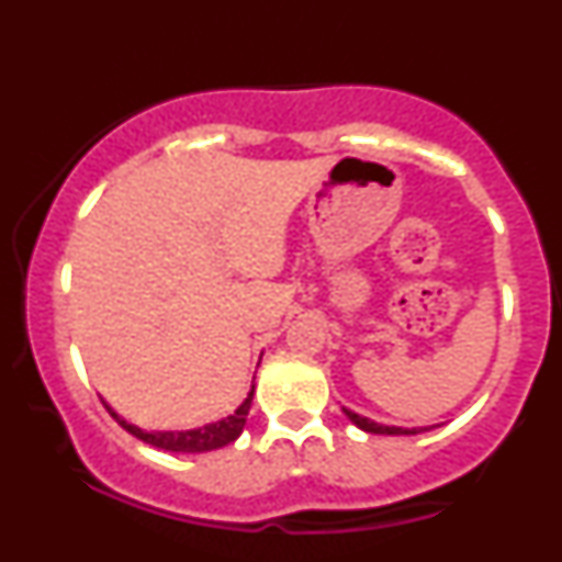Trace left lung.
I'll use <instances>...</instances> for the list:
<instances>
[{
  "label": "left lung",
  "mask_w": 562,
  "mask_h": 562,
  "mask_svg": "<svg viewBox=\"0 0 562 562\" xmlns=\"http://www.w3.org/2000/svg\"><path fill=\"white\" fill-rule=\"evenodd\" d=\"M344 413H346V417H349V420H351L356 427H361L363 432H371V435H420V432H425V430H430V427H395V425H381V423L369 420V417H363V415H356L353 411H346V407H344ZM432 427H435V425H432Z\"/></svg>",
  "instance_id": "obj_1"
}]
</instances>
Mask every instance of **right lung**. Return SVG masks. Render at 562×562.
<instances>
[{"label":"right lung","instance_id":"obj_1","mask_svg":"<svg viewBox=\"0 0 562 562\" xmlns=\"http://www.w3.org/2000/svg\"><path fill=\"white\" fill-rule=\"evenodd\" d=\"M255 381V379H252ZM252 393H255V383L250 387V393L246 401L238 405V411L223 417L218 423H209L203 427H196V430H167V432H147V430H139L137 425H130L127 420H122V417L112 411L108 405L110 415L115 417V420L125 427L130 435H135L137 440L147 442L151 447H157V450H165V452H183V454H196V452H211V450H218V447H226L233 440H238L243 427H246V417L250 413V403H252Z\"/></svg>","mask_w":562,"mask_h":562}]
</instances>
